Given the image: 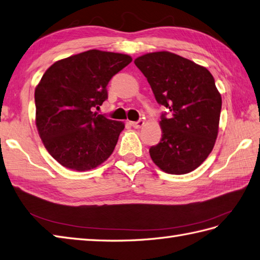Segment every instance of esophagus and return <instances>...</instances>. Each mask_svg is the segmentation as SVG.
I'll return each instance as SVG.
<instances>
[{
    "instance_id": "esophagus-1",
    "label": "esophagus",
    "mask_w": 260,
    "mask_h": 260,
    "mask_svg": "<svg viewBox=\"0 0 260 260\" xmlns=\"http://www.w3.org/2000/svg\"><path fill=\"white\" fill-rule=\"evenodd\" d=\"M131 125L134 126L135 129H141L144 125V121L143 120H139V121H137V122H131Z\"/></svg>"
}]
</instances>
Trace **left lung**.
<instances>
[{"mask_svg": "<svg viewBox=\"0 0 260 260\" xmlns=\"http://www.w3.org/2000/svg\"><path fill=\"white\" fill-rule=\"evenodd\" d=\"M136 66L147 77L157 103L171 111L162 116L160 143L152 161L163 172L186 174L211 153L219 128L221 96L207 68L171 52L139 56Z\"/></svg>", "mask_w": 260, "mask_h": 260, "instance_id": "obj_1", "label": "left lung"}]
</instances>
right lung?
<instances>
[{"instance_id": "1", "label": "right lung", "mask_w": 260, "mask_h": 260, "mask_svg": "<svg viewBox=\"0 0 260 260\" xmlns=\"http://www.w3.org/2000/svg\"><path fill=\"white\" fill-rule=\"evenodd\" d=\"M132 61L126 54L89 49L55 61L35 88V123L44 147L66 169L84 172L112 154L122 121L98 115L110 79Z\"/></svg>"}]
</instances>
